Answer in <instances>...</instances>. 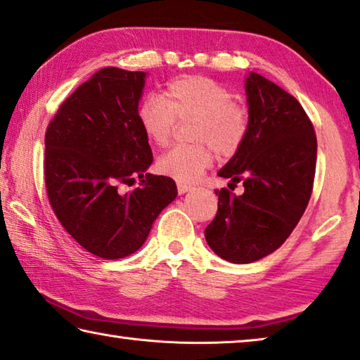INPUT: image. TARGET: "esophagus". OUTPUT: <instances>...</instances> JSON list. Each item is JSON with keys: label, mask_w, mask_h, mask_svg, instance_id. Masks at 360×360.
Returning <instances> with one entry per match:
<instances>
[{"label": "esophagus", "mask_w": 360, "mask_h": 360, "mask_svg": "<svg viewBox=\"0 0 360 360\" xmlns=\"http://www.w3.org/2000/svg\"><path fill=\"white\" fill-rule=\"evenodd\" d=\"M192 189L191 184H184V182H178V193L179 195H182V193L189 192Z\"/></svg>", "instance_id": "1"}]
</instances>
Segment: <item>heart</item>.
Instances as JSON below:
<instances>
[{
    "instance_id": "heart-1",
    "label": "heart",
    "mask_w": 360,
    "mask_h": 360,
    "mask_svg": "<svg viewBox=\"0 0 360 360\" xmlns=\"http://www.w3.org/2000/svg\"><path fill=\"white\" fill-rule=\"evenodd\" d=\"M195 117L193 146H176L157 160L158 173L179 182L195 181L213 163V149L232 155L243 144L248 131L247 110L232 101L231 91L202 75H184L165 84L162 96L139 104L136 118L147 139L167 146L176 120Z\"/></svg>"
}]
</instances>
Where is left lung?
Segmentation results:
<instances>
[{"label": "left lung", "mask_w": 360, "mask_h": 360, "mask_svg": "<svg viewBox=\"0 0 360 360\" xmlns=\"http://www.w3.org/2000/svg\"><path fill=\"white\" fill-rule=\"evenodd\" d=\"M248 131L243 144L219 169L243 193L216 191L218 213L205 229L219 258L248 264L281 247L309 203L317 139L309 117L292 94L252 72L245 79Z\"/></svg>", "instance_id": "left-lung-1"}]
</instances>
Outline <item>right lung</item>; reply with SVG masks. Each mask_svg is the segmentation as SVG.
<instances>
[{
    "mask_svg": "<svg viewBox=\"0 0 360 360\" xmlns=\"http://www.w3.org/2000/svg\"><path fill=\"white\" fill-rule=\"evenodd\" d=\"M144 72L105 67L64 101L44 138V182L62 227L89 253L122 259L144 245L178 195L168 176L147 173L149 139L136 118ZM141 186L121 195L120 184Z\"/></svg>",
    "mask_w": 360,
    "mask_h": 360,
    "instance_id": "1",
    "label": "right lung"
}]
</instances>
